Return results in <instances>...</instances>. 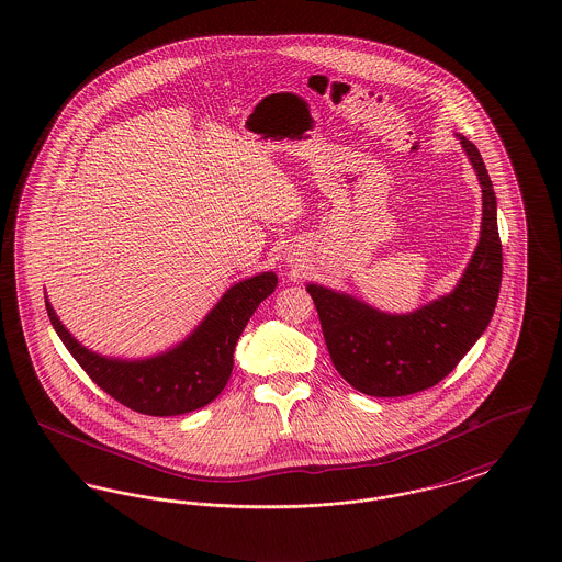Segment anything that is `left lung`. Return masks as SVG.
<instances>
[{
  "mask_svg": "<svg viewBox=\"0 0 562 562\" xmlns=\"http://www.w3.org/2000/svg\"><path fill=\"white\" fill-rule=\"evenodd\" d=\"M458 138L481 183L483 217L475 255L449 295L411 314H387L346 293L305 286L336 370L366 395L400 397L434 387L492 321L503 278L496 196L479 149L467 136Z\"/></svg>",
  "mask_w": 562,
  "mask_h": 562,
  "instance_id": "8db88e82",
  "label": "left lung"
}]
</instances>
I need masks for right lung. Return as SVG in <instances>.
Instances as JSON below:
<instances>
[{
	"label": "right lung",
	"instance_id": "right-lung-1",
	"mask_svg": "<svg viewBox=\"0 0 562 562\" xmlns=\"http://www.w3.org/2000/svg\"><path fill=\"white\" fill-rule=\"evenodd\" d=\"M276 284L273 271L237 282L181 345L134 361L87 350L61 325L48 300L46 312L59 340L98 387L136 413L173 417L210 404L226 387L235 345L259 303L276 291Z\"/></svg>",
	"mask_w": 562,
	"mask_h": 562
}]
</instances>
